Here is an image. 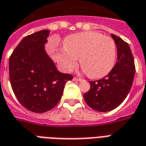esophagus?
<instances>
[{"label": "esophagus", "instance_id": "obj_1", "mask_svg": "<svg viewBox=\"0 0 146 146\" xmlns=\"http://www.w3.org/2000/svg\"><path fill=\"white\" fill-rule=\"evenodd\" d=\"M73 80H74V81H80V80H81V78H80V77H76V76H74Z\"/></svg>", "mask_w": 146, "mask_h": 146}]
</instances>
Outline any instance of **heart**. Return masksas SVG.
Instances as JSON below:
<instances>
[{"mask_svg":"<svg viewBox=\"0 0 146 146\" xmlns=\"http://www.w3.org/2000/svg\"><path fill=\"white\" fill-rule=\"evenodd\" d=\"M116 54V44L111 37L96 32H84L67 36L64 48L57 51V60L64 71L70 72L80 58L84 73L96 79L113 69Z\"/></svg>","mask_w":146,"mask_h":146,"instance_id":"obj_1","label":"heart"}]
</instances>
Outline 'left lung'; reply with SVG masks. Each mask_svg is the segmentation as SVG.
<instances>
[{
    "label": "left lung",
    "instance_id": "left-lung-1",
    "mask_svg": "<svg viewBox=\"0 0 146 146\" xmlns=\"http://www.w3.org/2000/svg\"><path fill=\"white\" fill-rule=\"evenodd\" d=\"M117 61L107 76L89 81L91 88L84 95L86 103L98 112H109L124 101L131 88L135 73L134 57L128 44L114 34Z\"/></svg>",
    "mask_w": 146,
    "mask_h": 146
}]
</instances>
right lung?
Segmentation results:
<instances>
[{
  "label": "right lung",
  "instance_id": "1",
  "mask_svg": "<svg viewBox=\"0 0 146 146\" xmlns=\"http://www.w3.org/2000/svg\"><path fill=\"white\" fill-rule=\"evenodd\" d=\"M48 30L25 36L9 58L11 88L22 106L33 113L51 110L62 98L73 75L58 71L44 51Z\"/></svg>",
  "mask_w": 146,
  "mask_h": 146
}]
</instances>
